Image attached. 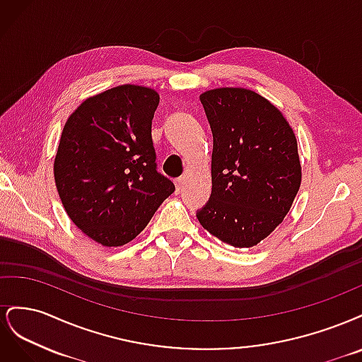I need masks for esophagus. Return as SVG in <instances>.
Segmentation results:
<instances>
[{
	"mask_svg": "<svg viewBox=\"0 0 362 362\" xmlns=\"http://www.w3.org/2000/svg\"><path fill=\"white\" fill-rule=\"evenodd\" d=\"M175 185H177V192L180 193L184 187V178H177V181H175Z\"/></svg>",
	"mask_w": 362,
	"mask_h": 362,
	"instance_id": "obj_1",
	"label": "esophagus"
}]
</instances>
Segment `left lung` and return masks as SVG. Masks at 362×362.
I'll return each instance as SVG.
<instances>
[{
  "mask_svg": "<svg viewBox=\"0 0 362 362\" xmlns=\"http://www.w3.org/2000/svg\"><path fill=\"white\" fill-rule=\"evenodd\" d=\"M213 133L211 196L196 211L208 233L234 247L264 240L300 187L298 141L278 108L242 87L201 95Z\"/></svg>",
  "mask_w": 362,
  "mask_h": 362,
  "instance_id": "obj_1",
  "label": "left lung"
}]
</instances>
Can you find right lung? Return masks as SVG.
Segmentation results:
<instances>
[{
  "instance_id": "add662e5",
  "label": "right lung",
  "mask_w": 362,
  "mask_h": 362,
  "mask_svg": "<svg viewBox=\"0 0 362 362\" xmlns=\"http://www.w3.org/2000/svg\"><path fill=\"white\" fill-rule=\"evenodd\" d=\"M156 90L124 84L87 98L64 124L54 178L71 221L103 246L144 231L175 192L157 170L152 119Z\"/></svg>"
}]
</instances>
